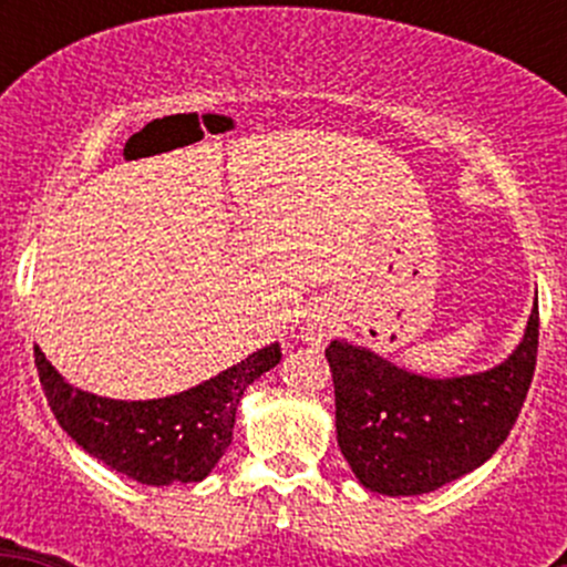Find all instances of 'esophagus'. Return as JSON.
Returning a JSON list of instances; mask_svg holds the SVG:
<instances>
[{"label":"esophagus","mask_w":567,"mask_h":567,"mask_svg":"<svg viewBox=\"0 0 567 567\" xmlns=\"http://www.w3.org/2000/svg\"><path fill=\"white\" fill-rule=\"evenodd\" d=\"M326 337H331L329 323H310V329H307V340H310L312 346H320Z\"/></svg>","instance_id":"34e87169"}]
</instances>
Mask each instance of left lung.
I'll list each match as a JSON object with an SVG mask.
<instances>
[{"label":"left lung","instance_id":"obj_1","mask_svg":"<svg viewBox=\"0 0 567 567\" xmlns=\"http://www.w3.org/2000/svg\"><path fill=\"white\" fill-rule=\"evenodd\" d=\"M537 305L499 368L422 379L368 348H326L334 379L337 444L364 488L386 496L436 491L485 463L511 436L537 362Z\"/></svg>","mask_w":567,"mask_h":567}]
</instances>
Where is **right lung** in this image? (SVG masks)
Masks as SVG:
<instances>
[{
    "label": "right lung",
    "mask_w": 567,
    "mask_h": 567,
    "mask_svg": "<svg viewBox=\"0 0 567 567\" xmlns=\"http://www.w3.org/2000/svg\"><path fill=\"white\" fill-rule=\"evenodd\" d=\"M279 359V346L260 348L194 390L125 403L71 386L35 348L40 386L62 431L93 458L142 485L199 483L208 477L230 447L244 390Z\"/></svg>",
    "instance_id": "1"
}]
</instances>
